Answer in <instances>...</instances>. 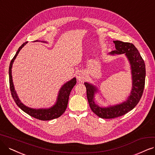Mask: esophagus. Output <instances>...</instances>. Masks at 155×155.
Returning a JSON list of instances; mask_svg holds the SVG:
<instances>
[{"label":"esophagus","mask_w":155,"mask_h":155,"mask_svg":"<svg viewBox=\"0 0 155 155\" xmlns=\"http://www.w3.org/2000/svg\"><path fill=\"white\" fill-rule=\"evenodd\" d=\"M85 73L81 71H78L77 73V78L78 79V81L80 82H83L85 80Z\"/></svg>","instance_id":"34e87169"}]
</instances>
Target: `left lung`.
I'll use <instances>...</instances> for the list:
<instances>
[{"label":"left lung","mask_w":155,"mask_h":155,"mask_svg":"<svg viewBox=\"0 0 155 155\" xmlns=\"http://www.w3.org/2000/svg\"><path fill=\"white\" fill-rule=\"evenodd\" d=\"M116 50L112 51L110 55L124 54L131 65L132 77V88L127 100L120 104L101 107L94 101V94L97 88L94 85L87 82L84 84L87 90V98L90 108L98 117L103 119H112L124 114L131 110L139 102L143 94L145 85L146 67L144 60L138 50L132 43L121 41H114Z\"/></svg>","instance_id":"1"}]
</instances>
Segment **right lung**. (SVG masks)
<instances>
[{"label":"right lung","instance_id":"add662e5","mask_svg":"<svg viewBox=\"0 0 155 155\" xmlns=\"http://www.w3.org/2000/svg\"><path fill=\"white\" fill-rule=\"evenodd\" d=\"M36 41H38V40ZM43 42L47 43L45 41ZM27 43V42H25L20 46L18 51H16V53L13 59L11 60L10 62L9 68V85L11 95H12V97L14 101H15L16 104L19 107V108H20L23 111L28 114V115L34 118L39 120H42V121H49V120L58 118L65 112L66 109L69 96H70V94L72 89L77 83V79L76 78H73L71 80H70V81L67 82L66 84L62 85L60 91H59V94L58 96H57L56 103L55 105L49 108H39V109H36V108H32L25 106L24 104H22L21 102L18 95H17L16 93V91L15 90L12 79V74H11V69H12L13 62L16 59V56L18 55L19 51Z\"/></svg>","mask_w":155,"mask_h":155}]
</instances>
